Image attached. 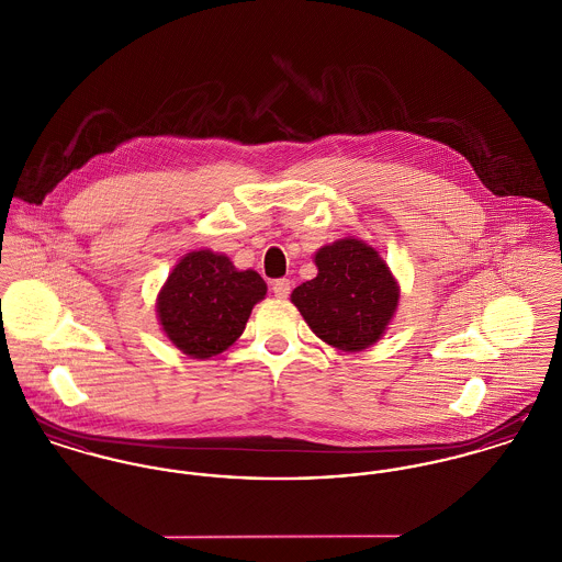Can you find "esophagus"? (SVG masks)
Instances as JSON below:
<instances>
[{"label":"esophagus","mask_w":562,"mask_h":562,"mask_svg":"<svg viewBox=\"0 0 562 562\" xmlns=\"http://www.w3.org/2000/svg\"><path fill=\"white\" fill-rule=\"evenodd\" d=\"M271 291H273V295L280 297V300L289 297V295H291V280H286V278L276 280V282L271 284Z\"/></svg>","instance_id":"esophagus-1"}]
</instances>
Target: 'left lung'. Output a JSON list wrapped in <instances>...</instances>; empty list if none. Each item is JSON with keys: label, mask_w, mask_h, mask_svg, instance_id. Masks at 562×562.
Listing matches in <instances>:
<instances>
[{"label": "left lung", "mask_w": 562, "mask_h": 562, "mask_svg": "<svg viewBox=\"0 0 562 562\" xmlns=\"http://www.w3.org/2000/svg\"><path fill=\"white\" fill-rule=\"evenodd\" d=\"M318 273L300 284L291 302L310 329L340 350H363L387 329L397 284L385 260L359 239H340L316 252Z\"/></svg>", "instance_id": "8db88e82"}]
</instances>
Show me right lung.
I'll use <instances>...</instances> for the list:
<instances>
[{
	"label": "right lung",
	"mask_w": 562,
	"mask_h": 562,
	"mask_svg": "<svg viewBox=\"0 0 562 562\" xmlns=\"http://www.w3.org/2000/svg\"><path fill=\"white\" fill-rule=\"evenodd\" d=\"M265 293L267 284L257 271H237L226 257L199 250L175 265L158 297V316L179 350L210 359L244 334Z\"/></svg>",
	"instance_id": "obj_1"
}]
</instances>
